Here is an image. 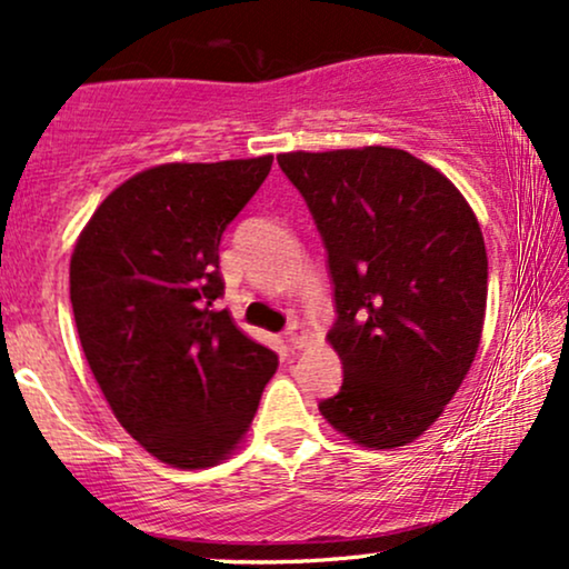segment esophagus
I'll list each match as a JSON object with an SVG mask.
<instances>
[{"label": "esophagus", "mask_w": 569, "mask_h": 569, "mask_svg": "<svg viewBox=\"0 0 569 569\" xmlns=\"http://www.w3.org/2000/svg\"><path fill=\"white\" fill-rule=\"evenodd\" d=\"M286 342L291 345V348H302V345L307 342V329L302 323H289V329H286Z\"/></svg>", "instance_id": "34e87169"}]
</instances>
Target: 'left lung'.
<instances>
[{
	"label": "left lung",
	"instance_id": "1",
	"mask_svg": "<svg viewBox=\"0 0 569 569\" xmlns=\"http://www.w3.org/2000/svg\"><path fill=\"white\" fill-rule=\"evenodd\" d=\"M326 246L345 380L318 403L361 447L422 436L452 401L481 342L487 248L447 176L403 149L278 154Z\"/></svg>",
	"mask_w": 569,
	"mask_h": 569
}]
</instances>
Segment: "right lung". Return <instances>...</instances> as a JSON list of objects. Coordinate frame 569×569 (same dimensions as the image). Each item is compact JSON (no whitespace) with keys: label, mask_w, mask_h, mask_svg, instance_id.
Masks as SVG:
<instances>
[{"label":"right lung","mask_w":569,"mask_h":569,"mask_svg":"<svg viewBox=\"0 0 569 569\" xmlns=\"http://www.w3.org/2000/svg\"><path fill=\"white\" fill-rule=\"evenodd\" d=\"M272 154L166 162L109 194L77 240L69 283L77 335L120 426L173 468L227 460L278 356L227 310L219 243Z\"/></svg>","instance_id":"1"}]
</instances>
